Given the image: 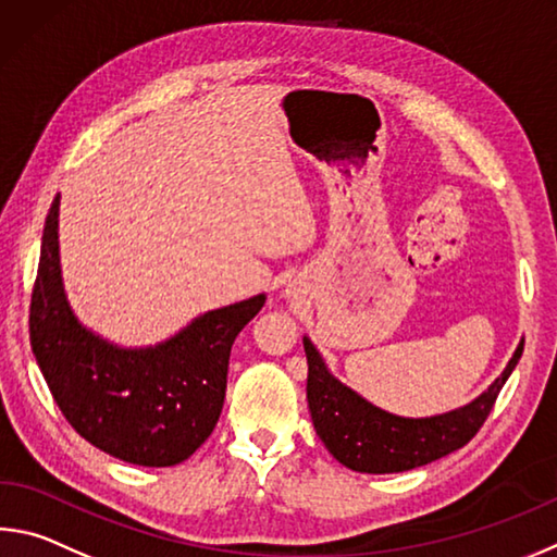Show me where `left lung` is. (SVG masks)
<instances>
[{"instance_id": "obj_1", "label": "left lung", "mask_w": 557, "mask_h": 557, "mask_svg": "<svg viewBox=\"0 0 557 557\" xmlns=\"http://www.w3.org/2000/svg\"><path fill=\"white\" fill-rule=\"evenodd\" d=\"M305 350L309 362V411L323 446L350 470L387 474L421 468L472 441L487 421L504 382L517 368L523 343H519L507 370L490 384L487 392H482L468 407L431 419H404L372 407L331 375L307 336Z\"/></svg>"}]
</instances>
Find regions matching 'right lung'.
Masks as SVG:
<instances>
[{"mask_svg": "<svg viewBox=\"0 0 557 557\" xmlns=\"http://www.w3.org/2000/svg\"><path fill=\"white\" fill-rule=\"evenodd\" d=\"M53 199L34 282L32 348L48 389L79 436L144 468L187 460L214 431L226 397L228 356L265 295L207 311L156 348H119L75 319L58 258Z\"/></svg>", "mask_w": 557, "mask_h": 557, "instance_id": "add662e5", "label": "right lung"}]
</instances>
